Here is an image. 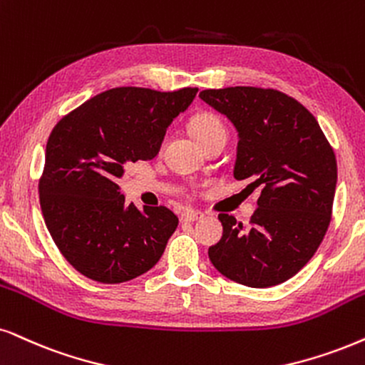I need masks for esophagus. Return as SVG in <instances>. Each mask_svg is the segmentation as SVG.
<instances>
[{
    "label": "esophagus",
    "mask_w": 365,
    "mask_h": 365,
    "mask_svg": "<svg viewBox=\"0 0 365 365\" xmlns=\"http://www.w3.org/2000/svg\"><path fill=\"white\" fill-rule=\"evenodd\" d=\"M183 219H185L187 222H195V220L204 219V212H200V210H187L185 214H183Z\"/></svg>",
    "instance_id": "esophagus-1"
}]
</instances>
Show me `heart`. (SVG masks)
Segmentation results:
<instances>
[{
	"mask_svg": "<svg viewBox=\"0 0 365 365\" xmlns=\"http://www.w3.org/2000/svg\"><path fill=\"white\" fill-rule=\"evenodd\" d=\"M190 129L193 136L197 138V141L202 146L210 145L212 141L217 140H225L227 141V128L222 119L217 116L215 113L210 110H204V113H198L190 119Z\"/></svg>",
	"mask_w": 365,
	"mask_h": 365,
	"instance_id": "obj_1",
	"label": "heart"
}]
</instances>
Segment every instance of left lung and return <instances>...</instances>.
Returning a JSON list of instances; mask_svg holds the SVG:
<instances>
[{
  "label": "left lung",
  "instance_id": "left-lung-1",
  "mask_svg": "<svg viewBox=\"0 0 365 365\" xmlns=\"http://www.w3.org/2000/svg\"><path fill=\"white\" fill-rule=\"evenodd\" d=\"M200 99L237 129L234 178L262 188L249 229L219 215L224 234L209 247L212 264L251 288L283 283L312 259L329 229L334 150L310 110L279 91L237 86L202 91Z\"/></svg>",
  "mask_w": 365,
  "mask_h": 365
}]
</instances>
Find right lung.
<instances>
[{
  "label": "right lung",
  "mask_w": 365,
  "mask_h": 365,
  "mask_svg": "<svg viewBox=\"0 0 365 365\" xmlns=\"http://www.w3.org/2000/svg\"><path fill=\"white\" fill-rule=\"evenodd\" d=\"M197 91L116 87L55 124L38 182L40 207L55 246L81 274L116 284L160 261L178 217L163 205H126L118 180L128 163L158 155L167 128Z\"/></svg>",
  "instance_id": "right-lung-1"
}]
</instances>
